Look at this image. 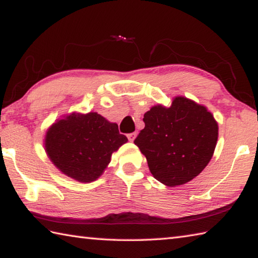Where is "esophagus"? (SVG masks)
Here are the masks:
<instances>
[{
    "mask_svg": "<svg viewBox=\"0 0 258 258\" xmlns=\"http://www.w3.org/2000/svg\"><path fill=\"white\" fill-rule=\"evenodd\" d=\"M127 138H128V140L130 141H134L135 140V138H137V133H130V134H127Z\"/></svg>",
    "mask_w": 258,
    "mask_h": 258,
    "instance_id": "obj_1",
    "label": "esophagus"
}]
</instances>
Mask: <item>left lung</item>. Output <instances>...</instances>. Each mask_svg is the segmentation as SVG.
<instances>
[{
	"mask_svg": "<svg viewBox=\"0 0 258 258\" xmlns=\"http://www.w3.org/2000/svg\"><path fill=\"white\" fill-rule=\"evenodd\" d=\"M134 143L146 156L152 175L168 186L191 181L208 165L218 126L206 107L176 97L172 106L152 107Z\"/></svg>",
	"mask_w": 258,
	"mask_h": 258,
	"instance_id": "8db88e82",
	"label": "left lung"
}]
</instances>
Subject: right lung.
<instances>
[{
  "label": "right lung",
  "mask_w": 258,
  "mask_h": 258,
  "mask_svg": "<svg viewBox=\"0 0 258 258\" xmlns=\"http://www.w3.org/2000/svg\"><path fill=\"white\" fill-rule=\"evenodd\" d=\"M126 142L118 125L99 113L73 112L47 130L45 151L64 175L86 183L101 175L112 152Z\"/></svg>",
  "instance_id": "1"
}]
</instances>
